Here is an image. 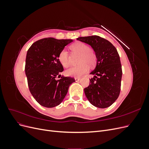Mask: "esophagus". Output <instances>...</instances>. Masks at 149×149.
Returning a JSON list of instances; mask_svg holds the SVG:
<instances>
[{"label":"esophagus","instance_id":"obj_1","mask_svg":"<svg viewBox=\"0 0 149 149\" xmlns=\"http://www.w3.org/2000/svg\"><path fill=\"white\" fill-rule=\"evenodd\" d=\"M74 80H75V81L76 82H78L80 80V78H74Z\"/></svg>","mask_w":149,"mask_h":149}]
</instances>
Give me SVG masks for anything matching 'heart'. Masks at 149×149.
<instances>
[{"instance_id": "heart-1", "label": "heart", "mask_w": 149, "mask_h": 149, "mask_svg": "<svg viewBox=\"0 0 149 149\" xmlns=\"http://www.w3.org/2000/svg\"><path fill=\"white\" fill-rule=\"evenodd\" d=\"M89 47L84 43L78 42L71 45L70 49L73 53L79 55L78 64L79 65L70 68L65 71V74L73 78H80L89 70V66H94L96 63V54L89 49ZM58 60L61 65L67 68L70 65L68 53L65 49H62L58 55Z\"/></svg>"}]
</instances>
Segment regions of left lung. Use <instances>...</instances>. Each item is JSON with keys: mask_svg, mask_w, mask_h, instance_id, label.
Instances as JSON below:
<instances>
[{"mask_svg": "<svg viewBox=\"0 0 149 149\" xmlns=\"http://www.w3.org/2000/svg\"><path fill=\"white\" fill-rule=\"evenodd\" d=\"M78 40L87 43L95 52L96 66L90 74L89 86L84 89L89 102L99 108L111 106L118 98L123 71L120 57L116 48L108 40L99 36L79 37Z\"/></svg>", "mask_w": 149, "mask_h": 149, "instance_id": "1", "label": "left lung"}]
</instances>
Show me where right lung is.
Returning <instances> with one entry per match:
<instances>
[{"label": "right lung", "instance_id": "right-lung-1", "mask_svg": "<svg viewBox=\"0 0 149 149\" xmlns=\"http://www.w3.org/2000/svg\"><path fill=\"white\" fill-rule=\"evenodd\" d=\"M71 39L46 38L33 43L26 53L25 74L31 95L40 105L46 107L58 106L63 101L71 84V77L56 79L63 71L58 55Z\"/></svg>", "mask_w": 149, "mask_h": 149}]
</instances>
